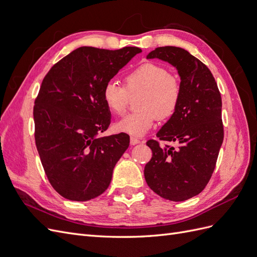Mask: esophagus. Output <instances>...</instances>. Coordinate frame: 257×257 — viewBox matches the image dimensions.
Listing matches in <instances>:
<instances>
[{"label": "esophagus", "mask_w": 257, "mask_h": 257, "mask_svg": "<svg viewBox=\"0 0 257 257\" xmlns=\"http://www.w3.org/2000/svg\"><path fill=\"white\" fill-rule=\"evenodd\" d=\"M139 143H141V141H139V139H137L135 137H131V145L132 146H135V145H137Z\"/></svg>", "instance_id": "34e87169"}]
</instances>
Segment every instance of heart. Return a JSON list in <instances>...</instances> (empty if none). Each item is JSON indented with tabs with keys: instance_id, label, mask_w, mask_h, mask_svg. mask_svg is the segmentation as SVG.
<instances>
[{
	"instance_id": "b5f03b06",
	"label": "heart",
	"mask_w": 257,
	"mask_h": 257,
	"mask_svg": "<svg viewBox=\"0 0 257 257\" xmlns=\"http://www.w3.org/2000/svg\"><path fill=\"white\" fill-rule=\"evenodd\" d=\"M125 88L115 81H108L103 89V99L113 113L124 112L128 94L142 91L137 99L138 110L123 116L114 123V131L132 136H143L149 131L157 118L165 120L172 116L180 102V83L170 76L165 67L155 63L139 65L125 78Z\"/></svg>"
}]
</instances>
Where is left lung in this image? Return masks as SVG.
<instances>
[{"mask_svg":"<svg viewBox=\"0 0 257 257\" xmlns=\"http://www.w3.org/2000/svg\"><path fill=\"white\" fill-rule=\"evenodd\" d=\"M147 59L162 60L177 69L181 97L157 133L177 148L148 142L152 159L145 167V179L161 197L183 201L198 195L214 170L224 138L221 94L209 68L189 51L166 46L152 50Z\"/></svg>","mask_w":257,"mask_h":257,"instance_id":"1","label":"left lung"}]
</instances>
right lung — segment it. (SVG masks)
Masks as SVG:
<instances>
[{
    "label": "right lung",
    "mask_w": 257,
    "mask_h": 257,
    "mask_svg": "<svg viewBox=\"0 0 257 257\" xmlns=\"http://www.w3.org/2000/svg\"><path fill=\"white\" fill-rule=\"evenodd\" d=\"M141 52L137 47H80L44 78L33 110L35 144L50 184L64 198L87 201L109 186L130 137L99 136L111 118L103 89Z\"/></svg>",
    "instance_id": "right-lung-1"
}]
</instances>
